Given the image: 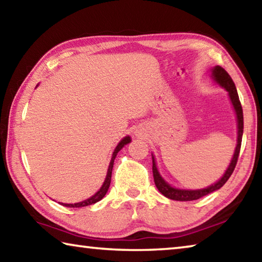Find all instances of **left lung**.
<instances>
[{"label":"left lung","instance_id":"1","mask_svg":"<svg viewBox=\"0 0 262 262\" xmlns=\"http://www.w3.org/2000/svg\"><path fill=\"white\" fill-rule=\"evenodd\" d=\"M212 77H214V79L217 83L221 84V85L229 92V97L232 101L234 111H236L237 121H238V140H237L238 142H237L236 150H234L231 163H230L228 170L225 171L224 176L222 177L217 183L209 186V187L203 188V189H196V190H186V189H178V188L171 187V186L167 183H165L162 177L159 176L156 167V163H155V159L152 157V173H154L155 185H156V187L158 188L159 192L164 195V196L171 199V200H177V201L198 200V199L206 196V195L215 192V190L220 189L222 186L227 183L228 179L231 177L234 167H236V164L239 157V151H241V147H242L243 129H244V117H243L242 104H241V100H239L236 85H234L232 78L230 77V75L228 74L227 70L222 68L221 66H216V67L212 69Z\"/></svg>","mask_w":262,"mask_h":262}]
</instances>
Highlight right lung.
<instances>
[{"instance_id": "obj_1", "label": "right lung", "mask_w": 262, "mask_h": 262, "mask_svg": "<svg viewBox=\"0 0 262 262\" xmlns=\"http://www.w3.org/2000/svg\"><path fill=\"white\" fill-rule=\"evenodd\" d=\"M130 142V137L129 136H126L125 139H122L120 141V143L117 145V148L114 149V152L112 155V159H111V163H110V166H108V171H107V176H106V179L104 181L103 186H101V188L97 192L94 196H91L90 199H88V200H84L82 202H78V203H62V206L64 207H69V208H79V207H85V206H90V205H94V203L100 201L101 199L105 196V194L107 193L108 187H110V184H111V177H112V168H113V164H114V159L115 156H117V154L122 149V147H125L127 143H129Z\"/></svg>"}]
</instances>
